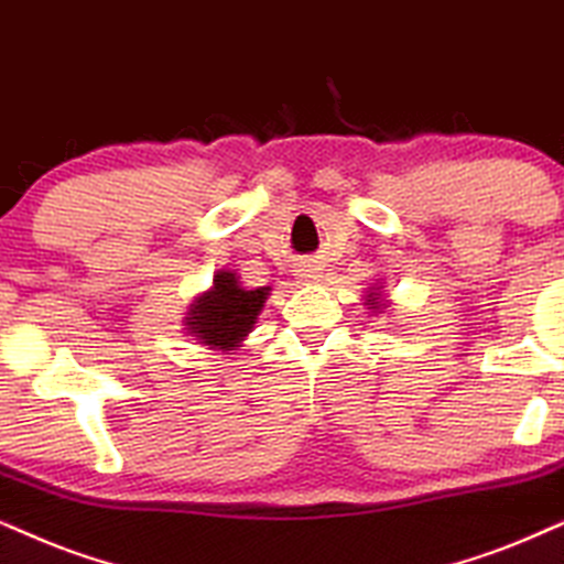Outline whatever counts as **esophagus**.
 Here are the masks:
<instances>
[{
  "instance_id": "1",
  "label": "esophagus",
  "mask_w": 564,
  "mask_h": 564,
  "mask_svg": "<svg viewBox=\"0 0 564 564\" xmlns=\"http://www.w3.org/2000/svg\"><path fill=\"white\" fill-rule=\"evenodd\" d=\"M302 278H317L315 270H302Z\"/></svg>"
}]
</instances>
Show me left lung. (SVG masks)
<instances>
[{"mask_svg": "<svg viewBox=\"0 0 564 564\" xmlns=\"http://www.w3.org/2000/svg\"><path fill=\"white\" fill-rule=\"evenodd\" d=\"M367 304H369V310H382V296L377 294V291H369Z\"/></svg>", "mask_w": 564, "mask_h": 564, "instance_id": "obj_1", "label": "left lung"}]
</instances>
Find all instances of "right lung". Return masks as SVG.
I'll return each instance as SVG.
<instances>
[{
    "label": "right lung",
    "mask_w": 564,
    "mask_h": 564,
    "mask_svg": "<svg viewBox=\"0 0 564 564\" xmlns=\"http://www.w3.org/2000/svg\"><path fill=\"white\" fill-rule=\"evenodd\" d=\"M268 291V286L247 291L234 270H218L210 291L195 296L189 304L184 325L195 340L210 346L213 351H237L258 323Z\"/></svg>",
    "instance_id": "1"
}]
</instances>
